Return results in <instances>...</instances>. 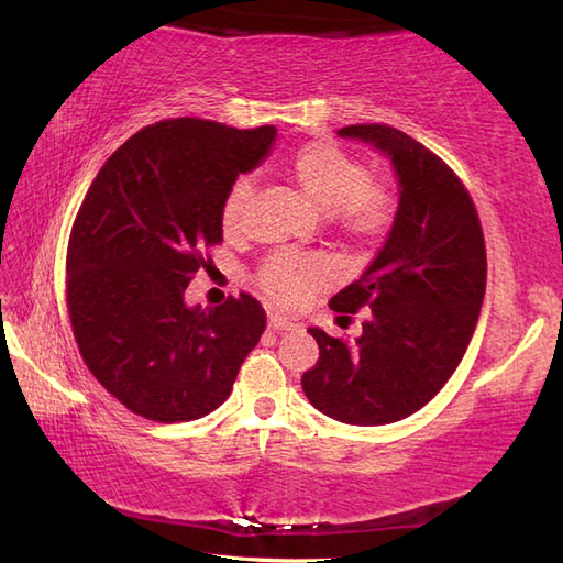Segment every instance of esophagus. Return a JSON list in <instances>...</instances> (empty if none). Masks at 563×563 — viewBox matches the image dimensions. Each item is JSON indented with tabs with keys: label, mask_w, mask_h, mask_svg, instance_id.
I'll list each match as a JSON object with an SVG mask.
<instances>
[{
	"label": "esophagus",
	"mask_w": 563,
	"mask_h": 563,
	"mask_svg": "<svg viewBox=\"0 0 563 563\" xmlns=\"http://www.w3.org/2000/svg\"><path fill=\"white\" fill-rule=\"evenodd\" d=\"M297 324H292V321H288L285 317H280V314H273L271 319H268V329L271 331H292Z\"/></svg>",
	"instance_id": "1"
}]
</instances>
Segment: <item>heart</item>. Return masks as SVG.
Instances as JSON below:
<instances>
[{
	"mask_svg": "<svg viewBox=\"0 0 563 563\" xmlns=\"http://www.w3.org/2000/svg\"><path fill=\"white\" fill-rule=\"evenodd\" d=\"M290 176L300 194L321 214H333L339 232L353 246L379 242L391 224V198L385 188L369 184L363 162L336 145L317 142L295 154ZM251 194L249 178H239L222 202L224 232L242 227ZM333 280V263L324 256L280 254L263 263L258 285L280 307H300Z\"/></svg>",
	"mask_w": 563,
	"mask_h": 563,
	"instance_id": "b5f03b06",
	"label": "heart"
}]
</instances>
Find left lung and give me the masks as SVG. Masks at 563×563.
Returning a JSON list of instances; mask_svg holds the SVG:
<instances>
[{
    "label": "left lung",
    "mask_w": 563,
    "mask_h": 563,
    "mask_svg": "<svg viewBox=\"0 0 563 563\" xmlns=\"http://www.w3.org/2000/svg\"><path fill=\"white\" fill-rule=\"evenodd\" d=\"M397 176V212L361 278L331 297L333 312L363 309V333L333 339L312 327L319 361L302 375L309 404L351 426H385L426 406L470 345L486 292L484 232L450 166L397 128L349 125Z\"/></svg>",
    "instance_id": "obj_1"
}]
</instances>
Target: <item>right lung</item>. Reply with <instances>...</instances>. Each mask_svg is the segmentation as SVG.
Listing matches in <instances>:
<instances>
[{
	"mask_svg": "<svg viewBox=\"0 0 563 563\" xmlns=\"http://www.w3.org/2000/svg\"><path fill=\"white\" fill-rule=\"evenodd\" d=\"M278 130L200 118L154 123L118 147L87 190L67 249V307L84 363L150 421H194L230 397L266 314L242 292L188 305L222 202L268 157Z\"/></svg>",
	"mask_w": 563,
	"mask_h": 563,
	"instance_id": "obj_1",
	"label": "right lung"
}]
</instances>
